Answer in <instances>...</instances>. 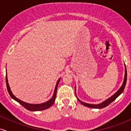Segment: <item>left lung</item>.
I'll use <instances>...</instances> for the list:
<instances>
[{
  "label": "left lung",
  "instance_id": "obj_1",
  "mask_svg": "<svg viewBox=\"0 0 131 131\" xmlns=\"http://www.w3.org/2000/svg\"><path fill=\"white\" fill-rule=\"evenodd\" d=\"M124 66H125V74H124V81H123V84L121 86L119 89L118 90V91L116 92L112 96H111L108 99H107L106 100H105V101H103L102 103H99V104H91V103H85V102H82L81 100H79V99L78 98L77 95H76V85H75V94H76V97L77 98L78 100L79 101L81 104H82L83 105H84L85 106H87V107H89V108H103L106 107L108 105L110 104L112 102H113L114 100H115L117 97H119L121 94L123 93V92L124 91V88H125L126 84V81H127V70H126V65L124 64Z\"/></svg>",
  "mask_w": 131,
  "mask_h": 131
}]
</instances>
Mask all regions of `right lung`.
<instances>
[{"label": "right lung", "mask_w": 131, "mask_h": 131, "mask_svg": "<svg viewBox=\"0 0 131 131\" xmlns=\"http://www.w3.org/2000/svg\"><path fill=\"white\" fill-rule=\"evenodd\" d=\"M6 73H7V70H6ZM61 78L58 79V80L57 81V82L56 84V85H55V90H54L53 96L52 97L50 100H49L48 101L46 102H43V103H39V104H32V103H26V102H25L22 100H19L18 98H16L15 96L13 94L12 92L11 91V89H10V85L8 84V78H7V75L6 74V84H7V91L8 92V94L11 96V97L13 99H14L15 100L16 102H18L20 105H21L23 106L25 108L28 110L29 111H32V112H36V111H40V110H46L49 108V107H50L51 106H52L53 104L55 102V100L56 99V95H57V88H58V85L59 84L60 80Z\"/></svg>", "instance_id": "1"}]
</instances>
